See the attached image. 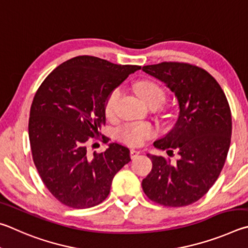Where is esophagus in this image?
Segmentation results:
<instances>
[{
    "mask_svg": "<svg viewBox=\"0 0 248 248\" xmlns=\"http://www.w3.org/2000/svg\"><path fill=\"white\" fill-rule=\"evenodd\" d=\"M140 154V151H138V150H135V149H131V151H129V155H131V158L132 159H134V158H136L138 155Z\"/></svg>",
    "mask_w": 248,
    "mask_h": 248,
    "instance_id": "34e87169",
    "label": "esophagus"
}]
</instances>
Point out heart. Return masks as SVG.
Wrapping results in <instances>:
<instances>
[{"label": "heart", "mask_w": 248, "mask_h": 248, "mask_svg": "<svg viewBox=\"0 0 248 248\" xmlns=\"http://www.w3.org/2000/svg\"><path fill=\"white\" fill-rule=\"evenodd\" d=\"M135 89L140 97L150 106L153 103L161 104L166 99V91L157 81L151 79L138 80L135 84ZM121 95L120 87H114L106 95L103 101V112L108 119L115 116L116 104ZM155 134V127L150 123H126L120 128L119 136L122 140L128 145H141L147 138Z\"/></svg>", "instance_id": "obj_1"}]
</instances>
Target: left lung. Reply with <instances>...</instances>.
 Here are the masks:
<instances>
[{
    "label": "left lung",
    "mask_w": 248,
    "mask_h": 248,
    "mask_svg": "<svg viewBox=\"0 0 248 248\" xmlns=\"http://www.w3.org/2000/svg\"><path fill=\"white\" fill-rule=\"evenodd\" d=\"M175 93L180 113L170 132L154 142L158 149L180 159L147 155L153 169L142 180L150 201L166 207H183L197 202L218 180L227 160L232 134V116L222 88L205 69L183 62H161L142 66Z\"/></svg>",
    "instance_id": "8db88e82"
}]
</instances>
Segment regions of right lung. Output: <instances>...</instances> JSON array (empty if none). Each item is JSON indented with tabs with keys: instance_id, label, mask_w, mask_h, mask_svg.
<instances>
[{
	"instance_id": "obj_1",
	"label": "right lung",
	"mask_w": 248,
	"mask_h": 248,
	"mask_svg": "<svg viewBox=\"0 0 248 248\" xmlns=\"http://www.w3.org/2000/svg\"><path fill=\"white\" fill-rule=\"evenodd\" d=\"M140 69L80 55L59 65L34 94L28 124L33 163L43 184L63 205L84 209L99 205L112 180L131 161L129 150L110 144L88 155L91 140L108 141L99 129L106 124L103 101L108 91Z\"/></svg>"
}]
</instances>
